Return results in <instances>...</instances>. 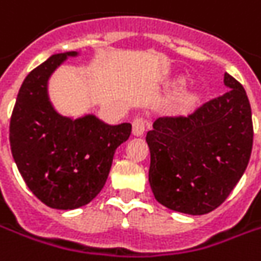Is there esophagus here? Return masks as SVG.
<instances>
[{
	"mask_svg": "<svg viewBox=\"0 0 261 261\" xmlns=\"http://www.w3.org/2000/svg\"><path fill=\"white\" fill-rule=\"evenodd\" d=\"M146 127H147V118L144 115H137L133 120V133H134V136H141L146 130Z\"/></svg>",
	"mask_w": 261,
	"mask_h": 261,
	"instance_id": "1",
	"label": "esophagus"
}]
</instances>
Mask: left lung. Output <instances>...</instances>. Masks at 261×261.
Listing matches in <instances>:
<instances>
[{
	"instance_id": "left-lung-1",
	"label": "left lung",
	"mask_w": 261,
	"mask_h": 261,
	"mask_svg": "<svg viewBox=\"0 0 261 261\" xmlns=\"http://www.w3.org/2000/svg\"><path fill=\"white\" fill-rule=\"evenodd\" d=\"M229 89L188 115L158 118L147 131L148 182L154 198L177 212L202 215L224 202L241 179L253 147L247 94L225 73Z\"/></svg>"
}]
</instances>
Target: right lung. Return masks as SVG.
Returning <instances> with one entry per match:
<instances>
[{
    "label": "right lung",
    "mask_w": 261,
    "mask_h": 261,
    "mask_svg": "<svg viewBox=\"0 0 261 261\" xmlns=\"http://www.w3.org/2000/svg\"><path fill=\"white\" fill-rule=\"evenodd\" d=\"M66 56L53 55L27 75L10 120L11 153L24 182L56 210L84 206L101 192L115 150L131 134L130 122L108 125L94 115L73 121L53 110L47 79Z\"/></svg>",
    "instance_id": "right-lung-1"
}]
</instances>
